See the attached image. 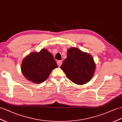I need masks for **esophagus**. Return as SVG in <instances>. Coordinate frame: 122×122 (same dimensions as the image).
Segmentation results:
<instances>
[{
	"mask_svg": "<svg viewBox=\"0 0 122 122\" xmlns=\"http://www.w3.org/2000/svg\"><path fill=\"white\" fill-rule=\"evenodd\" d=\"M62 61H57V64H58V65L59 66H60L61 65V64H62Z\"/></svg>",
	"mask_w": 122,
	"mask_h": 122,
	"instance_id": "esophagus-1",
	"label": "esophagus"
}]
</instances>
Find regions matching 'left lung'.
Instances as JSON below:
<instances>
[{"mask_svg":"<svg viewBox=\"0 0 122 122\" xmlns=\"http://www.w3.org/2000/svg\"><path fill=\"white\" fill-rule=\"evenodd\" d=\"M96 64L92 56L75 47L67 51V58L61 68L71 81L77 85H83L91 79Z\"/></svg>","mask_w":122,"mask_h":122,"instance_id":"8db88e82","label":"left lung"}]
</instances>
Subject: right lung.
Masks as SVG:
<instances>
[{
  "mask_svg": "<svg viewBox=\"0 0 122 122\" xmlns=\"http://www.w3.org/2000/svg\"><path fill=\"white\" fill-rule=\"evenodd\" d=\"M54 56L46 49L33 52L24 59L21 70L30 81L41 83L48 78L51 71L58 67Z\"/></svg>",
  "mask_w": 122,
  "mask_h": 122,
  "instance_id": "1",
  "label": "right lung"
}]
</instances>
